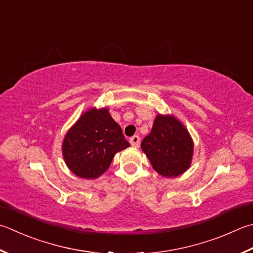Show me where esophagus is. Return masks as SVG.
Returning <instances> with one entry per match:
<instances>
[{"label": "esophagus", "mask_w": 253, "mask_h": 253, "mask_svg": "<svg viewBox=\"0 0 253 253\" xmlns=\"http://www.w3.org/2000/svg\"><path fill=\"white\" fill-rule=\"evenodd\" d=\"M140 136L139 135H133L130 139V143L133 147H139L140 146Z\"/></svg>", "instance_id": "obj_1"}]
</instances>
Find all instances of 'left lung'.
Instances as JSON below:
<instances>
[{
  "instance_id": "1",
  "label": "left lung",
  "mask_w": 253,
  "mask_h": 253,
  "mask_svg": "<svg viewBox=\"0 0 253 253\" xmlns=\"http://www.w3.org/2000/svg\"><path fill=\"white\" fill-rule=\"evenodd\" d=\"M141 147L153 169L164 177L183 174L189 168L194 150L189 133L182 123L174 117L161 114Z\"/></svg>"
}]
</instances>
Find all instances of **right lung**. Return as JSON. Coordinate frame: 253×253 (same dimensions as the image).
Masks as SVG:
<instances>
[{
	"mask_svg": "<svg viewBox=\"0 0 253 253\" xmlns=\"http://www.w3.org/2000/svg\"><path fill=\"white\" fill-rule=\"evenodd\" d=\"M130 146L108 109L83 114L66 134L63 154L69 169L82 178H97L110 166L117 152Z\"/></svg>",
	"mask_w": 253,
	"mask_h": 253,
	"instance_id": "right-lung-1",
	"label": "right lung"
}]
</instances>
